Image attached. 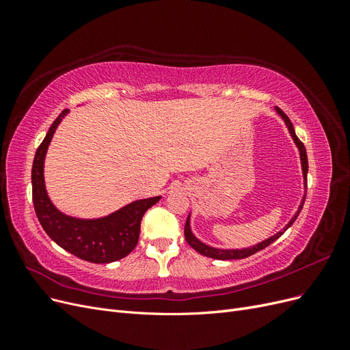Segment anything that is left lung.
<instances>
[{
  "label": "left lung",
  "instance_id": "8db88e82",
  "mask_svg": "<svg viewBox=\"0 0 350 350\" xmlns=\"http://www.w3.org/2000/svg\"><path fill=\"white\" fill-rule=\"evenodd\" d=\"M274 111H276V112L282 116V120L284 121L286 126H288L289 134H291V137L293 139V142H295L296 147H298V150H299L301 166H302V175H304V189H305V193H304V197H302V200H301V204H299L298 210H296V213H295V215H293V217L289 220V224L283 228V230H279L276 235H273V237H270V238H267V239H264V241H261V242L256 243V245L248 247V248H241V250H239V248H238V250L215 248V247H210V245H207V243H204V242H201V241H200V239L193 234L191 225H189V220H191V215H188L187 221H185L184 235H185V239H187V242L189 243V245H191L197 252H200L201 256H206V257H208V258H215V260H241V258H247V257L252 256V254H256V252H258V251L264 250L266 247H269L270 243H273V242L276 241L279 237H282V235L284 234V230H286V229H289V228L293 225V221L296 220V217L299 216L301 210H302V206H304V203H305V196H306V174H308V157H306V150H305V146H304V143H302V142L298 139V137H296V134H295L293 125H292L291 120L288 118V115H286V113H284L282 109H279L278 107L274 108Z\"/></svg>",
  "mask_w": 350,
  "mask_h": 350
}]
</instances>
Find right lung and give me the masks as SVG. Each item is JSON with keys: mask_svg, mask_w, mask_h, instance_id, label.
Segmentation results:
<instances>
[{"mask_svg": "<svg viewBox=\"0 0 350 350\" xmlns=\"http://www.w3.org/2000/svg\"><path fill=\"white\" fill-rule=\"evenodd\" d=\"M68 112V109H64L52 122L33 159L31 196L36 216L48 237L72 256L94 264L118 261L135 248L139 242L142 217L161 200V196L135 200L113 213L98 219L72 217L59 211L46 193L44 165L52 137Z\"/></svg>", "mask_w": 350, "mask_h": 350, "instance_id": "add662e5", "label": "right lung"}]
</instances>
